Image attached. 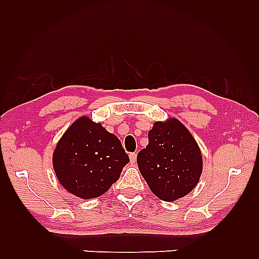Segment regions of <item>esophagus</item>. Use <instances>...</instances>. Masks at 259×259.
I'll use <instances>...</instances> for the list:
<instances>
[{"label":"esophagus","mask_w":259,"mask_h":259,"mask_svg":"<svg viewBox=\"0 0 259 259\" xmlns=\"http://www.w3.org/2000/svg\"><path fill=\"white\" fill-rule=\"evenodd\" d=\"M130 162L131 163H135L137 161V153L134 152V153H130Z\"/></svg>","instance_id":"obj_1"}]
</instances>
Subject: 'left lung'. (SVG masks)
I'll use <instances>...</instances> for the list:
<instances>
[{"label": "left lung", "instance_id": "obj_1", "mask_svg": "<svg viewBox=\"0 0 259 259\" xmlns=\"http://www.w3.org/2000/svg\"><path fill=\"white\" fill-rule=\"evenodd\" d=\"M148 146L137 163L150 190L172 202L189 194L202 174V156L194 136L176 118L156 121L148 133Z\"/></svg>", "mask_w": 259, "mask_h": 259}]
</instances>
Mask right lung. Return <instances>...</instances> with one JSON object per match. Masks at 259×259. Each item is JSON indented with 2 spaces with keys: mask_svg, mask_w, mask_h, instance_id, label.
Wrapping results in <instances>:
<instances>
[{
  "mask_svg": "<svg viewBox=\"0 0 259 259\" xmlns=\"http://www.w3.org/2000/svg\"><path fill=\"white\" fill-rule=\"evenodd\" d=\"M128 162L129 157L118 137L87 115L65 130L52 156L59 183L81 199L98 198L107 192Z\"/></svg>",
  "mask_w": 259,
  "mask_h": 259,
  "instance_id": "add662e5",
  "label": "right lung"
}]
</instances>
